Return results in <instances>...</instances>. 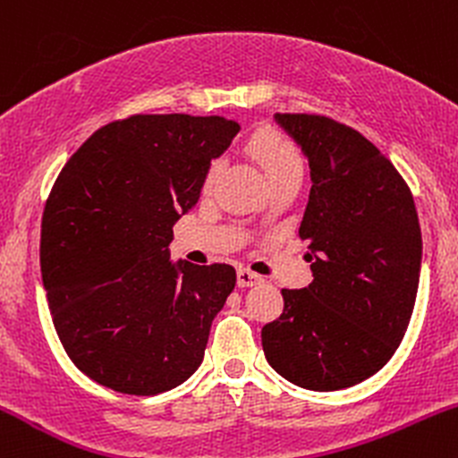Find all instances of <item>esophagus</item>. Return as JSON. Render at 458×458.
<instances>
[{"label":"esophagus","instance_id":"1","mask_svg":"<svg viewBox=\"0 0 458 458\" xmlns=\"http://www.w3.org/2000/svg\"><path fill=\"white\" fill-rule=\"evenodd\" d=\"M262 282V276L259 273L245 269V267H241L239 271H236V284H239L241 288H247V286H256V284Z\"/></svg>","mask_w":458,"mask_h":458}]
</instances>
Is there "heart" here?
Wrapping results in <instances>:
<instances>
[{"label": "heart", "mask_w": 458, "mask_h": 458, "mask_svg": "<svg viewBox=\"0 0 458 458\" xmlns=\"http://www.w3.org/2000/svg\"><path fill=\"white\" fill-rule=\"evenodd\" d=\"M250 150L254 152L256 159L260 161L262 170H265L267 178H276L280 174H286V172H303L301 157L295 146H293L291 140L284 138L282 133H276V131H260L254 138L250 140ZM219 167L222 163L213 161L211 167L207 172V187L215 181V176L219 174Z\"/></svg>", "instance_id": "obj_1"}]
</instances>
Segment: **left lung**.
<instances>
[{
  "instance_id": "8db88e82",
  "label": "left lung",
  "mask_w": 458,
  "mask_h": 458,
  "mask_svg": "<svg viewBox=\"0 0 458 458\" xmlns=\"http://www.w3.org/2000/svg\"><path fill=\"white\" fill-rule=\"evenodd\" d=\"M273 118L310 163L299 236L314 280L282 288L262 351L299 387L343 390L381 370L407 331L422 265L418 211L392 161L355 129L314 114Z\"/></svg>"
}]
</instances>
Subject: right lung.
Here are the masks:
<instances>
[{
	"label": "right lung",
	"mask_w": 458,
	"mask_h": 458,
	"mask_svg": "<svg viewBox=\"0 0 458 458\" xmlns=\"http://www.w3.org/2000/svg\"><path fill=\"white\" fill-rule=\"evenodd\" d=\"M239 129L222 115H129L94 131L62 167L40 271L60 343L92 381L152 396L202 364L236 271L172 262L167 245Z\"/></svg>",
	"instance_id": "add662e5"
}]
</instances>
